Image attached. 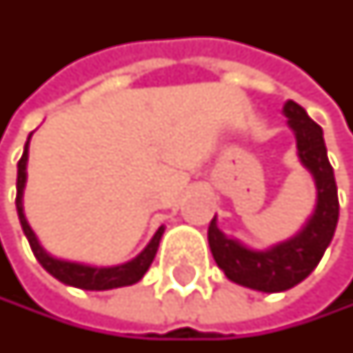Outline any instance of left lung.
I'll return each instance as SVG.
<instances>
[{"label": "left lung", "instance_id": "1", "mask_svg": "<svg viewBox=\"0 0 353 353\" xmlns=\"http://www.w3.org/2000/svg\"><path fill=\"white\" fill-rule=\"evenodd\" d=\"M283 114L295 135L297 158L310 170L316 185V208L312 216L293 237L266 250H252L241 241L227 237L218 229L216 216L208 229L212 256L227 279L264 293L287 291L310 274L325 256L339 220L337 185L333 166L327 158L323 128L291 99L283 105Z\"/></svg>", "mask_w": 353, "mask_h": 353}]
</instances>
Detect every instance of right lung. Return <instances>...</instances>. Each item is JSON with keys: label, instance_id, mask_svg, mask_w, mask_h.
<instances>
[{"label": "right lung", "instance_id": "obj_1", "mask_svg": "<svg viewBox=\"0 0 353 353\" xmlns=\"http://www.w3.org/2000/svg\"><path fill=\"white\" fill-rule=\"evenodd\" d=\"M30 141V135H28ZM28 141L24 145V154L18 162V179H16V210H18V218L22 231L30 243V250L34 254V258L39 260V264L46 268L52 276H56L60 283L64 285H72L79 289H87V291H105V289H116V287H126V285H135L137 281L143 279V274L148 272V268L152 266L160 239L164 235V227H160L156 231V235L152 237V241L145 245V250L141 254H137L133 260H128L124 264H116V266H91V264H81V262H70V260H60L52 254H48L41 248L37 235L32 233L28 220L24 216V208H22V195H24V185H26V162H28Z\"/></svg>", "mask_w": 353, "mask_h": 353}]
</instances>
